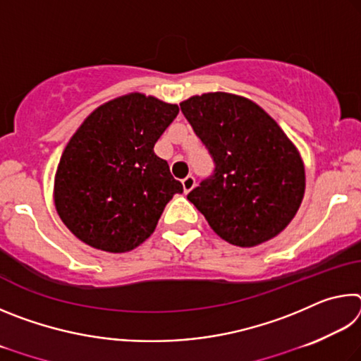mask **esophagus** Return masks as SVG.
Instances as JSON below:
<instances>
[{
    "instance_id": "obj_1",
    "label": "esophagus",
    "mask_w": 361,
    "mask_h": 361,
    "mask_svg": "<svg viewBox=\"0 0 361 361\" xmlns=\"http://www.w3.org/2000/svg\"><path fill=\"white\" fill-rule=\"evenodd\" d=\"M195 186V178L192 175H188L185 180H183V189H185V192H189L191 189H194Z\"/></svg>"
}]
</instances>
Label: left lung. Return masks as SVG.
<instances>
[{
    "label": "left lung",
    "mask_w": 361,
    "mask_h": 361,
    "mask_svg": "<svg viewBox=\"0 0 361 361\" xmlns=\"http://www.w3.org/2000/svg\"><path fill=\"white\" fill-rule=\"evenodd\" d=\"M180 108L215 164L189 202L232 245L255 247L282 232L302 202L305 176L277 122L224 92L191 97Z\"/></svg>",
    "instance_id": "8db88e82"
}]
</instances>
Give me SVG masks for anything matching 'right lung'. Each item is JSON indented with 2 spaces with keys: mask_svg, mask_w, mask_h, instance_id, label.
I'll list each match as a JSON object with an SVG mask.
<instances>
[{
  "mask_svg": "<svg viewBox=\"0 0 361 361\" xmlns=\"http://www.w3.org/2000/svg\"><path fill=\"white\" fill-rule=\"evenodd\" d=\"M178 106L130 94L108 102L82 122L60 159L56 207L87 245L111 253L135 248L154 232L183 185L154 145Z\"/></svg>",
  "mask_w": 361,
  "mask_h": 361,
  "instance_id": "1",
  "label": "right lung"
}]
</instances>
